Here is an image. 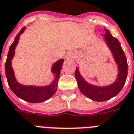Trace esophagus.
<instances>
[{
    "label": "esophagus",
    "instance_id": "obj_1",
    "mask_svg": "<svg viewBox=\"0 0 134 134\" xmlns=\"http://www.w3.org/2000/svg\"><path fill=\"white\" fill-rule=\"evenodd\" d=\"M74 57V54L72 52H69V53L67 54V58H73Z\"/></svg>",
    "mask_w": 134,
    "mask_h": 134
}]
</instances>
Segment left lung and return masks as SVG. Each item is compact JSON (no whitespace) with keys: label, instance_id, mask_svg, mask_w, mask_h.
<instances>
[{"label":"left lung","instance_id":"obj_1","mask_svg":"<svg viewBox=\"0 0 134 134\" xmlns=\"http://www.w3.org/2000/svg\"><path fill=\"white\" fill-rule=\"evenodd\" d=\"M104 34L105 41L112 51L115 60L118 65L119 74L117 81L111 85L105 87H99L88 83L79 71L78 67L75 70V78L80 91L84 96L97 102H103L116 96L122 89L126 82L128 74V64L124 51L117 38L112 36L110 31L105 29Z\"/></svg>","mask_w":134,"mask_h":134}]
</instances>
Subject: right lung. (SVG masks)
Instances as JSON below:
<instances>
[{"mask_svg": "<svg viewBox=\"0 0 134 134\" xmlns=\"http://www.w3.org/2000/svg\"><path fill=\"white\" fill-rule=\"evenodd\" d=\"M25 29L26 27H23L20 30L10 47L5 62L6 78L10 89L12 90V91L17 97L29 103H38L48 100L55 94L58 88V81L60 78V72L62 69L64 60L61 59L58 60V62H56L53 65L52 71L55 75V78L51 85L43 86V87H39V86L37 87V86H24L18 83L14 76V71L13 67L11 66V60L15 55V49L19 41V36L24 32Z\"/></svg>", "mask_w": 134, "mask_h": 134, "instance_id": "obj_1", "label": "right lung"}]
</instances>
